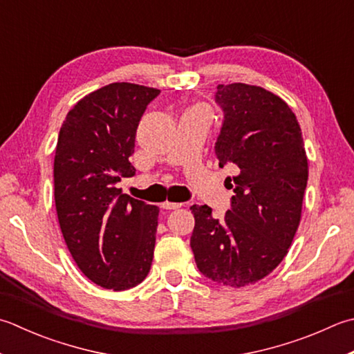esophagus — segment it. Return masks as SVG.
Listing matches in <instances>:
<instances>
[{"label": "esophagus", "mask_w": 354, "mask_h": 354, "mask_svg": "<svg viewBox=\"0 0 354 354\" xmlns=\"http://www.w3.org/2000/svg\"><path fill=\"white\" fill-rule=\"evenodd\" d=\"M183 204L181 203H164L162 204V209H167V210H176V209H181Z\"/></svg>", "instance_id": "obj_1"}]
</instances>
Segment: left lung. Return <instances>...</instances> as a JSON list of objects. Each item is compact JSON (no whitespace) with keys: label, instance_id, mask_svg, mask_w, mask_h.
<instances>
[{"label":"left lung","instance_id":"8db88e82","mask_svg":"<svg viewBox=\"0 0 354 354\" xmlns=\"http://www.w3.org/2000/svg\"><path fill=\"white\" fill-rule=\"evenodd\" d=\"M214 101L224 112L214 153L219 167L236 165L234 196L221 221L209 205L190 207V247L201 273L239 288L266 278L287 256L301 223L308 161L299 122L278 95L233 82L219 84Z\"/></svg>","mask_w":354,"mask_h":354}]
</instances>
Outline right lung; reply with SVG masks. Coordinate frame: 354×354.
I'll return each instance as SVG.
<instances>
[{
	"instance_id": "right-lung-1",
	"label": "right lung",
	"mask_w": 354,
	"mask_h": 354,
	"mask_svg": "<svg viewBox=\"0 0 354 354\" xmlns=\"http://www.w3.org/2000/svg\"><path fill=\"white\" fill-rule=\"evenodd\" d=\"M159 90L112 82L86 95L62 122L53 162L55 205L76 266L102 288L122 292L150 272L159 207L115 184L131 178L138 124Z\"/></svg>"
}]
</instances>
